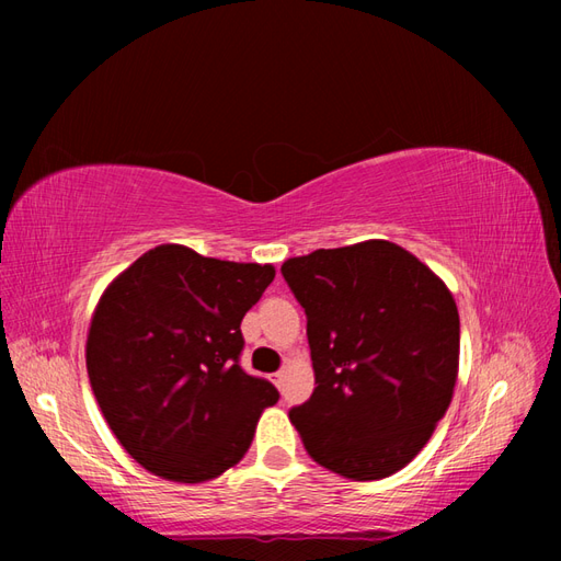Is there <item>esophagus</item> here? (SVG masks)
Returning a JSON list of instances; mask_svg holds the SVG:
<instances>
[{"label": "esophagus", "mask_w": 561, "mask_h": 561, "mask_svg": "<svg viewBox=\"0 0 561 561\" xmlns=\"http://www.w3.org/2000/svg\"><path fill=\"white\" fill-rule=\"evenodd\" d=\"M272 380H274V386L282 388V383H284V371H277V374H274V376H272Z\"/></svg>", "instance_id": "34e87169"}]
</instances>
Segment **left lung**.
Returning <instances> with one entry per match:
<instances>
[{"mask_svg": "<svg viewBox=\"0 0 561 561\" xmlns=\"http://www.w3.org/2000/svg\"><path fill=\"white\" fill-rule=\"evenodd\" d=\"M282 274L308 318L316 390L289 412L308 456L347 480L390 478L450 404L456 299L410 250L378 238L289 257Z\"/></svg>", "mask_w": 561, "mask_h": 561, "instance_id": "left-lung-1", "label": "left lung"}]
</instances>
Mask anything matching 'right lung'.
I'll return each mask as SVG.
<instances>
[{
    "label": "right lung",
    "mask_w": 561,
    "mask_h": 561,
    "mask_svg": "<svg viewBox=\"0 0 561 561\" xmlns=\"http://www.w3.org/2000/svg\"><path fill=\"white\" fill-rule=\"evenodd\" d=\"M274 279L272 265L151 248L108 284L93 311L87 368L115 438L141 468L197 484L253 444L279 392L238 366L241 320Z\"/></svg>",
    "instance_id": "obj_1"
}]
</instances>
